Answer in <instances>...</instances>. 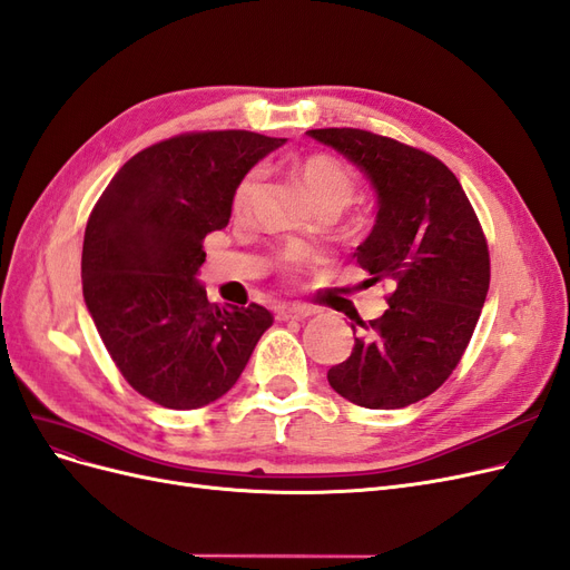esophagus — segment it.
Segmentation results:
<instances>
[{
    "label": "esophagus",
    "instance_id": "1",
    "mask_svg": "<svg viewBox=\"0 0 570 570\" xmlns=\"http://www.w3.org/2000/svg\"><path fill=\"white\" fill-rule=\"evenodd\" d=\"M313 316V308L308 306H283L278 311V321H304Z\"/></svg>",
    "mask_w": 570,
    "mask_h": 570
}]
</instances>
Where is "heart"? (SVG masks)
<instances>
[{
  "label": "heart",
  "instance_id": "1",
  "mask_svg": "<svg viewBox=\"0 0 570 570\" xmlns=\"http://www.w3.org/2000/svg\"><path fill=\"white\" fill-rule=\"evenodd\" d=\"M299 179L311 195L313 205L318 207V212H332L340 214L344 207L351 205V200L356 198V176L351 174L348 167H344L340 160L330 158V155H308L306 160L299 163L297 167ZM262 181V169L254 167L249 169L243 179L235 184L233 195H230V207L235 214H243L249 209L254 193H257ZM313 259V254L302 247H287L283 252V266L294 271L302 268Z\"/></svg>",
  "mask_w": 570,
  "mask_h": 570
}]
</instances>
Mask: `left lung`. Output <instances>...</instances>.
Instances as JSON below:
<instances>
[{"mask_svg": "<svg viewBox=\"0 0 570 570\" xmlns=\"http://www.w3.org/2000/svg\"><path fill=\"white\" fill-rule=\"evenodd\" d=\"M306 134L361 167L375 188V226L353 257L370 273L365 283L394 287L380 318H356L361 335L327 382L372 410L417 403L458 367L481 316L490 257L476 212L458 176L420 148L351 127Z\"/></svg>", "mask_w": 570, "mask_h": 570, "instance_id": "8db88e82", "label": "left lung"}]
</instances>
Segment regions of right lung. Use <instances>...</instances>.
<instances>
[{"instance_id": "add662e5", "label": "right lung", "mask_w": 570, "mask_h": 570, "mask_svg": "<svg viewBox=\"0 0 570 570\" xmlns=\"http://www.w3.org/2000/svg\"><path fill=\"white\" fill-rule=\"evenodd\" d=\"M285 139L226 129L171 136L136 153L94 205L82 292L122 377L163 407L193 410L238 382L273 325L259 304L207 302V233L226 228L235 184Z\"/></svg>"}]
</instances>
